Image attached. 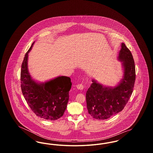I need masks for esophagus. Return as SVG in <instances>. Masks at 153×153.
Returning a JSON list of instances; mask_svg holds the SVG:
<instances>
[{
  "instance_id": "34e87169",
  "label": "esophagus",
  "mask_w": 153,
  "mask_h": 153,
  "mask_svg": "<svg viewBox=\"0 0 153 153\" xmlns=\"http://www.w3.org/2000/svg\"><path fill=\"white\" fill-rule=\"evenodd\" d=\"M76 88L79 90H82L84 89V85L82 84H80L76 85Z\"/></svg>"
}]
</instances>
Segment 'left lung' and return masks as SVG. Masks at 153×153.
<instances>
[{
	"label": "left lung",
	"instance_id": "obj_1",
	"mask_svg": "<svg viewBox=\"0 0 153 153\" xmlns=\"http://www.w3.org/2000/svg\"><path fill=\"white\" fill-rule=\"evenodd\" d=\"M117 58L122 62L124 73L119 84L115 87H105L93 79L86 93L88 113L96 119H107L122 111L132 95L136 76L135 62L124 43Z\"/></svg>",
	"mask_w": 153,
	"mask_h": 153
}]
</instances>
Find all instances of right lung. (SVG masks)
Masks as SVG:
<instances>
[{"label": "right lung", "mask_w": 153, "mask_h": 153, "mask_svg": "<svg viewBox=\"0 0 153 153\" xmlns=\"http://www.w3.org/2000/svg\"><path fill=\"white\" fill-rule=\"evenodd\" d=\"M33 42L23 59L21 72V89L30 108L36 116L46 120H57L64 114L72 87L71 78L59 76L45 82L33 80L28 71V54Z\"/></svg>", "instance_id": "right-lung-1"}]
</instances>
